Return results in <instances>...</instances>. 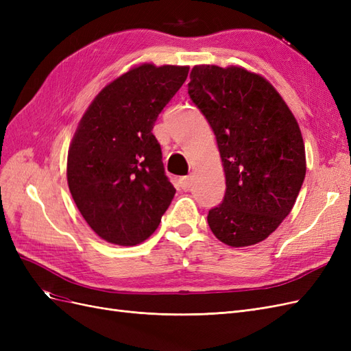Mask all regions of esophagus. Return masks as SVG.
<instances>
[{"instance_id":"34e87169","label":"esophagus","mask_w":351,"mask_h":351,"mask_svg":"<svg viewBox=\"0 0 351 351\" xmlns=\"http://www.w3.org/2000/svg\"><path fill=\"white\" fill-rule=\"evenodd\" d=\"M192 182H193V176L182 177L180 178V187H182L183 190H189L190 187H192Z\"/></svg>"}]
</instances>
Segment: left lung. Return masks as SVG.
Wrapping results in <instances>:
<instances>
[{"instance_id": "8db88e82", "label": "left lung", "mask_w": 351, "mask_h": 351, "mask_svg": "<svg viewBox=\"0 0 351 351\" xmlns=\"http://www.w3.org/2000/svg\"><path fill=\"white\" fill-rule=\"evenodd\" d=\"M189 95L214 130L226 173L224 200L209 210V228L231 247L256 244L299 196L306 176L300 127L272 84L243 67L195 66Z\"/></svg>"}]
</instances>
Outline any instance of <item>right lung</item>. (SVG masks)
<instances>
[{
  "mask_svg": "<svg viewBox=\"0 0 351 351\" xmlns=\"http://www.w3.org/2000/svg\"><path fill=\"white\" fill-rule=\"evenodd\" d=\"M187 66L141 64L108 83L82 117L67 156L74 204L108 243L134 246L158 228L176 195L152 133Z\"/></svg>",
  "mask_w": 351,
  "mask_h": 351,
  "instance_id": "obj_1",
  "label": "right lung"
}]
</instances>
